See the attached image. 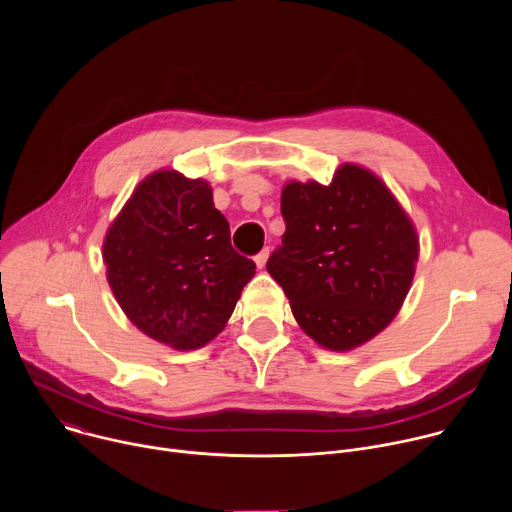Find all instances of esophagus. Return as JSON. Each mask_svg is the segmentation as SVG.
Segmentation results:
<instances>
[{"instance_id": "34e87169", "label": "esophagus", "mask_w": 512, "mask_h": 512, "mask_svg": "<svg viewBox=\"0 0 512 512\" xmlns=\"http://www.w3.org/2000/svg\"><path fill=\"white\" fill-rule=\"evenodd\" d=\"M267 259H269V249L265 247L261 253H257V255H255V263H257V267H259V269H263V267H265V263H267Z\"/></svg>"}]
</instances>
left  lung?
I'll return each instance as SVG.
<instances>
[{"label":"left lung","instance_id":"1","mask_svg":"<svg viewBox=\"0 0 512 512\" xmlns=\"http://www.w3.org/2000/svg\"><path fill=\"white\" fill-rule=\"evenodd\" d=\"M281 214L285 233L267 271L300 328L336 352L385 330L411 287L419 239L383 180L342 164L328 186L287 182Z\"/></svg>","mask_w":512,"mask_h":512}]
</instances>
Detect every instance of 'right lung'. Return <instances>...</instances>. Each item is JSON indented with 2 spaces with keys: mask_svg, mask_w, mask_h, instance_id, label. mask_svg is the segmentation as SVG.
<instances>
[{
  "mask_svg": "<svg viewBox=\"0 0 512 512\" xmlns=\"http://www.w3.org/2000/svg\"><path fill=\"white\" fill-rule=\"evenodd\" d=\"M107 281L125 316L176 350L229 322L255 263L231 245L206 180L158 170L137 184L103 241Z\"/></svg>",
  "mask_w": 512,
  "mask_h": 512,
  "instance_id": "obj_1",
  "label": "right lung"
}]
</instances>
